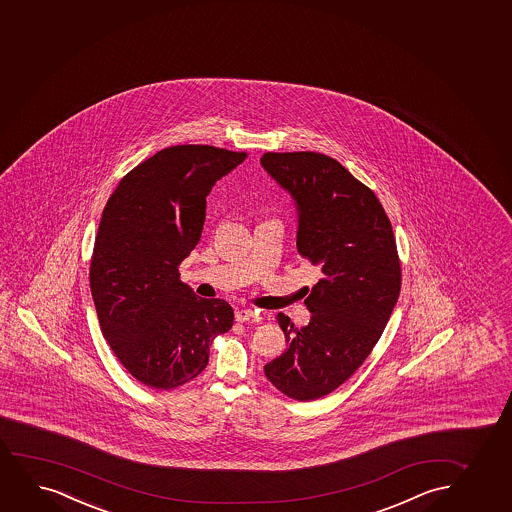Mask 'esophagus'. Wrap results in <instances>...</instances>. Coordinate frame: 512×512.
Wrapping results in <instances>:
<instances>
[{"label":"esophagus","instance_id":"esophagus-1","mask_svg":"<svg viewBox=\"0 0 512 512\" xmlns=\"http://www.w3.org/2000/svg\"><path fill=\"white\" fill-rule=\"evenodd\" d=\"M234 317H236V321L238 322L260 321L259 310L253 309H238Z\"/></svg>","mask_w":512,"mask_h":512}]
</instances>
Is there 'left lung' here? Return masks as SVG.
Instances as JSON below:
<instances>
[{"label": "left lung", "mask_w": 512, "mask_h": 512, "mask_svg": "<svg viewBox=\"0 0 512 512\" xmlns=\"http://www.w3.org/2000/svg\"><path fill=\"white\" fill-rule=\"evenodd\" d=\"M260 164L297 205V250L321 279L305 288L310 322L279 312L288 348L264 373L286 397L309 402L335 392L371 354L400 295L392 224L378 196L335 158L267 152Z\"/></svg>", "instance_id": "1"}]
</instances>
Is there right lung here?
Instances as JSON below:
<instances>
[{
  "label": "right lung",
  "instance_id": "obj_1",
  "mask_svg": "<svg viewBox=\"0 0 512 512\" xmlns=\"http://www.w3.org/2000/svg\"><path fill=\"white\" fill-rule=\"evenodd\" d=\"M247 158L209 145L164 148L122 177L108 198L89 269L101 333L139 383L172 390L209 364L234 312L196 297L179 264L198 245L207 196Z\"/></svg>",
  "mask_w": 512,
  "mask_h": 512
}]
</instances>
